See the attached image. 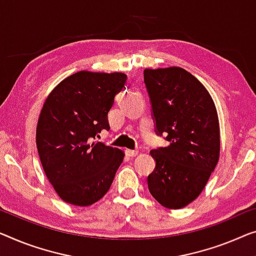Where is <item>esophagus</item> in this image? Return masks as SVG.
I'll return each instance as SVG.
<instances>
[{
	"mask_svg": "<svg viewBox=\"0 0 256 256\" xmlns=\"http://www.w3.org/2000/svg\"><path fill=\"white\" fill-rule=\"evenodd\" d=\"M125 154L128 156H131V158H134V156L138 155V150H125Z\"/></svg>",
	"mask_w": 256,
	"mask_h": 256,
	"instance_id": "1",
	"label": "esophagus"
}]
</instances>
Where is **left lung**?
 <instances>
[{"label": "left lung", "mask_w": 256, "mask_h": 256, "mask_svg": "<svg viewBox=\"0 0 256 256\" xmlns=\"http://www.w3.org/2000/svg\"><path fill=\"white\" fill-rule=\"evenodd\" d=\"M156 133L168 147L152 150L155 169L148 190L163 207L180 209L194 201L220 160L217 110L209 92L184 68H144Z\"/></svg>", "instance_id": "1"}]
</instances>
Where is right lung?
Segmentation results:
<instances>
[{
  "label": "right lung",
  "mask_w": 256,
  "mask_h": 256,
  "mask_svg": "<svg viewBox=\"0 0 256 256\" xmlns=\"http://www.w3.org/2000/svg\"><path fill=\"white\" fill-rule=\"evenodd\" d=\"M126 78L122 72L79 71L46 98L36 148L46 176L66 204H93L112 184L124 152L93 140L110 128L108 112Z\"/></svg>",
  "instance_id": "right-lung-1"
}]
</instances>
